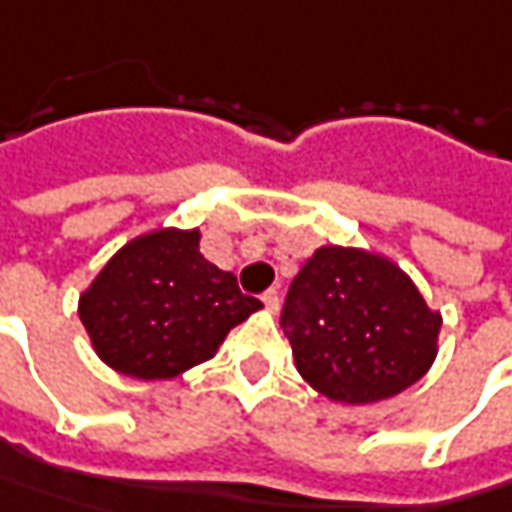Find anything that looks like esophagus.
I'll return each instance as SVG.
<instances>
[{"instance_id":"obj_1","label":"esophagus","mask_w":512,"mask_h":512,"mask_svg":"<svg viewBox=\"0 0 512 512\" xmlns=\"http://www.w3.org/2000/svg\"><path fill=\"white\" fill-rule=\"evenodd\" d=\"M263 306H266L269 312H278V306H280L278 289H269V292H263Z\"/></svg>"}]
</instances>
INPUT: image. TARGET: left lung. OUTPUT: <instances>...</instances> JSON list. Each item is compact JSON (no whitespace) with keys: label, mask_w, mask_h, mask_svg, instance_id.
Listing matches in <instances>:
<instances>
[{"label":"left lung","mask_w":512,"mask_h":512,"mask_svg":"<svg viewBox=\"0 0 512 512\" xmlns=\"http://www.w3.org/2000/svg\"><path fill=\"white\" fill-rule=\"evenodd\" d=\"M300 378L335 404H378L427 375L441 312L387 255L321 246L300 266L283 306Z\"/></svg>","instance_id":"1"}]
</instances>
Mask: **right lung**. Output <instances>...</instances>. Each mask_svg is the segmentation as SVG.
Returning <instances> with one entry per match:
<instances>
[{
  "label": "right lung",
  "mask_w": 512,
  "mask_h": 512,
  "mask_svg": "<svg viewBox=\"0 0 512 512\" xmlns=\"http://www.w3.org/2000/svg\"><path fill=\"white\" fill-rule=\"evenodd\" d=\"M200 229L160 226L131 237L97 272L77 312L105 367L137 381H171L217 355L263 303L200 252Z\"/></svg>",
  "instance_id": "1"
}]
</instances>
